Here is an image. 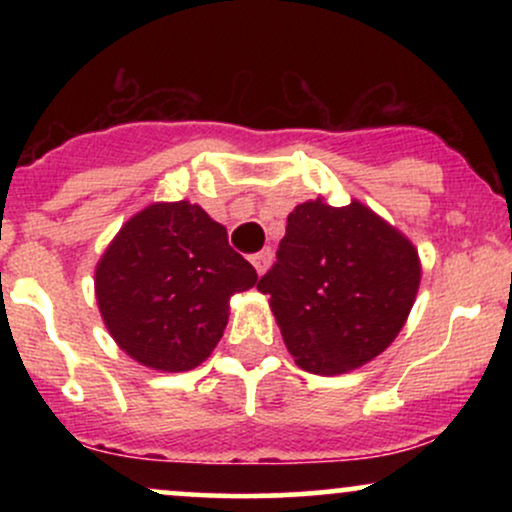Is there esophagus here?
Wrapping results in <instances>:
<instances>
[{"label": "esophagus", "mask_w": 512, "mask_h": 512, "mask_svg": "<svg viewBox=\"0 0 512 512\" xmlns=\"http://www.w3.org/2000/svg\"><path fill=\"white\" fill-rule=\"evenodd\" d=\"M272 250L269 248H264V250H260V252H255V255L250 257V262H252V267L257 269V274H264L269 269V264H272Z\"/></svg>", "instance_id": "34e87169"}]
</instances>
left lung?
<instances>
[{"mask_svg":"<svg viewBox=\"0 0 512 512\" xmlns=\"http://www.w3.org/2000/svg\"><path fill=\"white\" fill-rule=\"evenodd\" d=\"M419 252L407 236L351 199L317 197L286 219L276 262L257 281L286 349L308 373L361 368L395 342L416 301Z\"/></svg>","mask_w":512,"mask_h":512,"instance_id":"obj_1","label":"left lung"}]
</instances>
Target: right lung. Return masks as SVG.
Wrapping results in <instances>:
<instances>
[{"label":"right lung","mask_w":512,"mask_h":512,"mask_svg":"<svg viewBox=\"0 0 512 512\" xmlns=\"http://www.w3.org/2000/svg\"><path fill=\"white\" fill-rule=\"evenodd\" d=\"M255 267L199 204L156 202L134 214L96 264V301L117 346L146 368L192 370L228 325L233 293Z\"/></svg>","instance_id":"right-lung-1"}]
</instances>
